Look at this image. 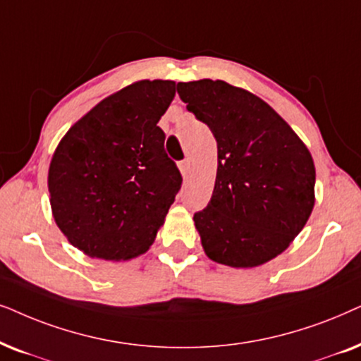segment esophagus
Returning <instances> with one entry per match:
<instances>
[{"label": "esophagus", "mask_w": 361, "mask_h": 361, "mask_svg": "<svg viewBox=\"0 0 361 361\" xmlns=\"http://www.w3.org/2000/svg\"><path fill=\"white\" fill-rule=\"evenodd\" d=\"M178 166H180L181 175L186 176V175H188V171H190V160H188V158H185V160H181L180 163H178Z\"/></svg>", "instance_id": "34e87169"}]
</instances>
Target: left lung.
<instances>
[{
    "label": "left lung",
    "mask_w": 361,
    "mask_h": 361,
    "mask_svg": "<svg viewBox=\"0 0 361 361\" xmlns=\"http://www.w3.org/2000/svg\"><path fill=\"white\" fill-rule=\"evenodd\" d=\"M178 95L218 143L208 206L195 213L206 256L256 267L289 247L314 209L315 166L271 105L224 80L178 82Z\"/></svg>",
    "instance_id": "1"
}]
</instances>
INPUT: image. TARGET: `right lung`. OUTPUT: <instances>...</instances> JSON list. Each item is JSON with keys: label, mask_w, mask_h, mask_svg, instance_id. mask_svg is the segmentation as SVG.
Returning a JSON list of instances; mask_svg holds the SVG:
<instances>
[{"label": "right lung", "mask_w": 361, "mask_h": 361, "mask_svg": "<svg viewBox=\"0 0 361 361\" xmlns=\"http://www.w3.org/2000/svg\"><path fill=\"white\" fill-rule=\"evenodd\" d=\"M173 80H138L75 122L52 155L47 186L56 224L90 257L125 261L155 241L181 173L158 120Z\"/></svg>", "instance_id": "1"}]
</instances>
